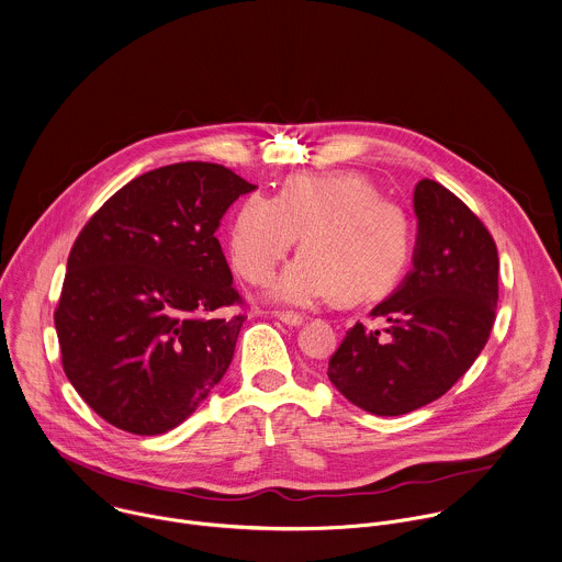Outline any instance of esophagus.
<instances>
[{"instance_id":"34e87169","label":"esophagus","mask_w":562,"mask_h":562,"mask_svg":"<svg viewBox=\"0 0 562 562\" xmlns=\"http://www.w3.org/2000/svg\"><path fill=\"white\" fill-rule=\"evenodd\" d=\"M276 317H278L282 324L291 326V328H297V326H302V324H304V317H302V315H297V313H284V311H278V313H276Z\"/></svg>"}]
</instances>
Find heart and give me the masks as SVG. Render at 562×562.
Returning a JSON list of instances; mask_svg holds the SVG:
<instances>
[{
	"instance_id": "obj_1",
	"label": "heart",
	"mask_w": 562,
	"mask_h": 562,
	"mask_svg": "<svg viewBox=\"0 0 562 562\" xmlns=\"http://www.w3.org/2000/svg\"><path fill=\"white\" fill-rule=\"evenodd\" d=\"M297 236L304 251L269 286V297L289 306L335 295L346 302L383 297L412 256L405 214L355 172L297 175L276 199L251 192L232 218L227 247L243 278L265 282Z\"/></svg>"
}]
</instances>
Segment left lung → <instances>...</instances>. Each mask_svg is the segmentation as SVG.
I'll return each instance as SVG.
<instances>
[{"instance_id": "obj_1", "label": "left lung", "mask_w": 562, "mask_h": 562, "mask_svg": "<svg viewBox=\"0 0 562 562\" xmlns=\"http://www.w3.org/2000/svg\"><path fill=\"white\" fill-rule=\"evenodd\" d=\"M414 269L372 308L387 337L357 324L328 363L330 383L374 416H401L447 394L484 350L499 300L497 245L445 186L414 190Z\"/></svg>"}]
</instances>
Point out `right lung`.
<instances>
[{
    "label": "right lung",
    "instance_id": "obj_1",
    "mask_svg": "<svg viewBox=\"0 0 562 562\" xmlns=\"http://www.w3.org/2000/svg\"><path fill=\"white\" fill-rule=\"evenodd\" d=\"M256 186L183 161L120 188L82 227L54 326L63 370L109 425L159 436L196 412L227 372L245 315L216 229Z\"/></svg>",
    "mask_w": 562,
    "mask_h": 562
}]
</instances>
